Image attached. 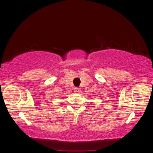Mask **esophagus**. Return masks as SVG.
<instances>
[{
  "mask_svg": "<svg viewBox=\"0 0 153 153\" xmlns=\"http://www.w3.org/2000/svg\"><path fill=\"white\" fill-rule=\"evenodd\" d=\"M75 92H76V93H78V92H80V88H78V87H76L75 89Z\"/></svg>",
  "mask_w": 153,
  "mask_h": 153,
  "instance_id": "1",
  "label": "esophagus"
}]
</instances>
